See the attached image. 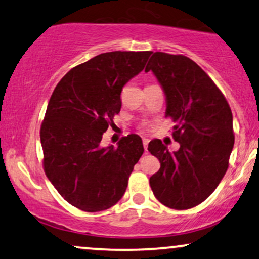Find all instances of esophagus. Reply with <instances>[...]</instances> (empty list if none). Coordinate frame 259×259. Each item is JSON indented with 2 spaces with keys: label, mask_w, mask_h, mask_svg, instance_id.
<instances>
[{
  "label": "esophagus",
  "mask_w": 259,
  "mask_h": 259,
  "mask_svg": "<svg viewBox=\"0 0 259 259\" xmlns=\"http://www.w3.org/2000/svg\"><path fill=\"white\" fill-rule=\"evenodd\" d=\"M142 142H143V147H145V150L147 152V150H148V143H149V140H148V139H143V140H142Z\"/></svg>",
  "instance_id": "1"
}]
</instances>
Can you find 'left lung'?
<instances>
[{"mask_svg": "<svg viewBox=\"0 0 259 259\" xmlns=\"http://www.w3.org/2000/svg\"><path fill=\"white\" fill-rule=\"evenodd\" d=\"M166 96L173 139L181 145L171 153L161 141L148 150L160 169L149 178L150 188L166 207L183 210L205 201L228 168L234 146L233 116L227 100L199 65L183 55L154 52L146 67Z\"/></svg>", "mask_w": 259, "mask_h": 259, "instance_id": "obj_1", "label": "left lung"}]
</instances>
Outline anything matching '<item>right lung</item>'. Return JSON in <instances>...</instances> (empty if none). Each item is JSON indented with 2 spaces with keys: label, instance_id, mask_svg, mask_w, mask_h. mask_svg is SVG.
Wrapping results in <instances>:
<instances>
[{
  "label": "right lung",
  "instance_id": "add662e5",
  "mask_svg": "<svg viewBox=\"0 0 259 259\" xmlns=\"http://www.w3.org/2000/svg\"><path fill=\"white\" fill-rule=\"evenodd\" d=\"M152 51H112L78 64L62 77L40 127L44 171L60 195L83 211H101L125 192L143 154L130 134L118 146L101 147L103 134L119 113L120 93L145 68Z\"/></svg>",
  "mask_w": 259,
  "mask_h": 259
}]
</instances>
